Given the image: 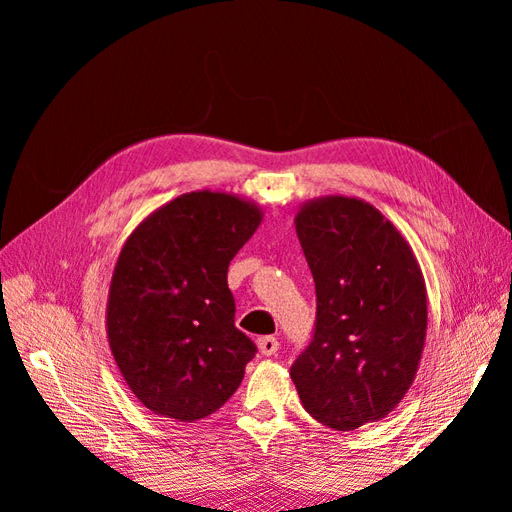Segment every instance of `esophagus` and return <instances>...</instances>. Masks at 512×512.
Wrapping results in <instances>:
<instances>
[{"instance_id": "obj_1", "label": "esophagus", "mask_w": 512, "mask_h": 512, "mask_svg": "<svg viewBox=\"0 0 512 512\" xmlns=\"http://www.w3.org/2000/svg\"><path fill=\"white\" fill-rule=\"evenodd\" d=\"M258 348H260V352L265 354V356H271V354H275L277 350H280V339L273 337V335L258 337Z\"/></svg>"}]
</instances>
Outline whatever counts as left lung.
<instances>
[{
    "label": "left lung",
    "mask_w": 512,
    "mask_h": 512,
    "mask_svg": "<svg viewBox=\"0 0 512 512\" xmlns=\"http://www.w3.org/2000/svg\"><path fill=\"white\" fill-rule=\"evenodd\" d=\"M297 235L316 322L290 378L318 423L352 431L384 418L410 389L425 346V282L404 237L363 200H314L297 215Z\"/></svg>",
    "instance_id": "1"
}]
</instances>
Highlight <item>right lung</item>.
I'll list each match as a JSON object with an SVG mask.
<instances>
[{"instance_id": "1", "label": "right lung", "mask_w": 512, "mask_h": 512, "mask_svg": "<svg viewBox=\"0 0 512 512\" xmlns=\"http://www.w3.org/2000/svg\"><path fill=\"white\" fill-rule=\"evenodd\" d=\"M260 211L220 192L183 194L123 245L108 292L115 361L151 412L192 423L239 389L258 348L235 327L228 265Z\"/></svg>"}]
</instances>
